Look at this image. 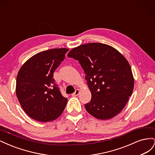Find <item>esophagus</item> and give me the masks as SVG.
Returning a JSON list of instances; mask_svg holds the SVG:
<instances>
[{"instance_id": "obj_1", "label": "esophagus", "mask_w": 155, "mask_h": 155, "mask_svg": "<svg viewBox=\"0 0 155 155\" xmlns=\"http://www.w3.org/2000/svg\"><path fill=\"white\" fill-rule=\"evenodd\" d=\"M79 93H80V91H79V89H77V90L75 91V92L72 94V96H78L79 94Z\"/></svg>"}]
</instances>
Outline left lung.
I'll use <instances>...</instances> for the list:
<instances>
[{
  "label": "left lung",
  "instance_id": "obj_1",
  "mask_svg": "<svg viewBox=\"0 0 155 155\" xmlns=\"http://www.w3.org/2000/svg\"><path fill=\"white\" fill-rule=\"evenodd\" d=\"M68 57L78 60L85 73L92 98L85 105L89 114L109 120L126 105L134 88V78L127 60L112 46L87 43L74 48Z\"/></svg>",
  "mask_w": 155,
  "mask_h": 155
}]
</instances>
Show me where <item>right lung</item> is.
<instances>
[{"mask_svg": "<svg viewBox=\"0 0 155 155\" xmlns=\"http://www.w3.org/2000/svg\"><path fill=\"white\" fill-rule=\"evenodd\" d=\"M68 48H53L33 55L23 64L17 76L16 95L30 118L41 122L57 119L67 98L62 96L53 78Z\"/></svg>", "mask_w": 155, "mask_h": 155, "instance_id": "add662e5", "label": "right lung"}]
</instances>
